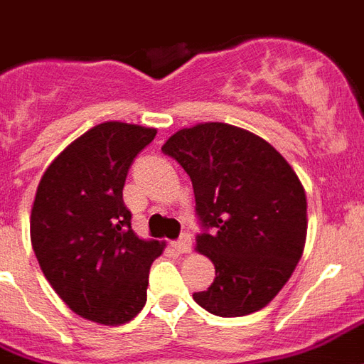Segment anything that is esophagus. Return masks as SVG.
Instances as JSON below:
<instances>
[{"instance_id": "obj_1", "label": "esophagus", "mask_w": 364, "mask_h": 364, "mask_svg": "<svg viewBox=\"0 0 364 364\" xmlns=\"http://www.w3.org/2000/svg\"><path fill=\"white\" fill-rule=\"evenodd\" d=\"M172 247L178 251V253H190L192 251V237H190V234H182L180 240H176L172 244Z\"/></svg>"}]
</instances>
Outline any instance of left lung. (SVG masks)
I'll list each match as a JSON object with an SVG mask.
<instances>
[{"label":"left lung","mask_w":364,"mask_h":364,"mask_svg":"<svg viewBox=\"0 0 364 364\" xmlns=\"http://www.w3.org/2000/svg\"><path fill=\"white\" fill-rule=\"evenodd\" d=\"M190 176L203 232L196 244L215 280L196 291L217 316L267 307L288 282L307 237V198L294 168L269 141L224 122L182 128L161 147Z\"/></svg>","instance_id":"1"}]
</instances>
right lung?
Returning a JSON list of instances; mask_svg holds the SVG:
<instances>
[{"instance_id":"add662e5","label":"right lung","mask_w":364,"mask_h":364,"mask_svg":"<svg viewBox=\"0 0 364 364\" xmlns=\"http://www.w3.org/2000/svg\"><path fill=\"white\" fill-rule=\"evenodd\" d=\"M155 128L103 122L90 128L43 172L30 215V240L57 296L88 321L117 326L147 299L149 267L163 244L130 226L122 188Z\"/></svg>"}]
</instances>
